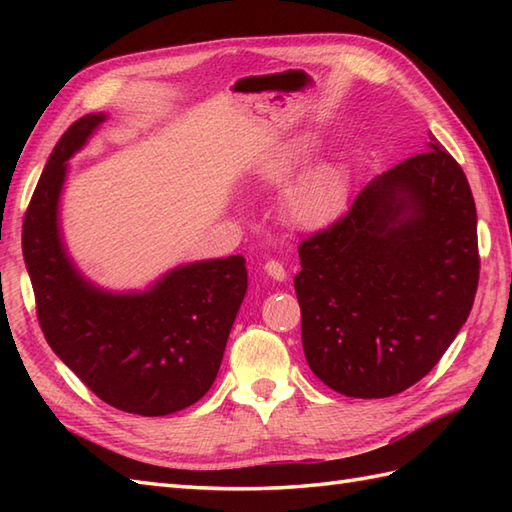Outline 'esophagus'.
<instances>
[{
    "instance_id": "obj_1",
    "label": "esophagus",
    "mask_w": 512,
    "mask_h": 512,
    "mask_svg": "<svg viewBox=\"0 0 512 512\" xmlns=\"http://www.w3.org/2000/svg\"><path fill=\"white\" fill-rule=\"evenodd\" d=\"M264 273L268 277L277 279V281H284L286 279V266L281 264V262H277V259H268V262L264 264Z\"/></svg>"
}]
</instances>
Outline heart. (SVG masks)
<instances>
[{
  "instance_id": "heart-1",
  "label": "heart",
  "mask_w": 512,
  "mask_h": 512,
  "mask_svg": "<svg viewBox=\"0 0 512 512\" xmlns=\"http://www.w3.org/2000/svg\"><path fill=\"white\" fill-rule=\"evenodd\" d=\"M314 149L308 140H292L264 167L268 182H286L299 167L312 158ZM347 204V178L339 165H321L299 178L284 195L286 220L303 228L317 231L332 224Z\"/></svg>"
}]
</instances>
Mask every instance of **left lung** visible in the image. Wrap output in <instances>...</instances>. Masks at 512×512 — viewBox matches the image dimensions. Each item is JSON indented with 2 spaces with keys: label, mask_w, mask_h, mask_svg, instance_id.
Listing matches in <instances>:
<instances>
[{
  "label": "left lung",
  "mask_w": 512,
  "mask_h": 512,
  "mask_svg": "<svg viewBox=\"0 0 512 512\" xmlns=\"http://www.w3.org/2000/svg\"><path fill=\"white\" fill-rule=\"evenodd\" d=\"M358 191L299 246L295 290L308 365L352 398L427 376L469 319L480 281L475 200L436 138Z\"/></svg>",
  "instance_id": "obj_1"
}]
</instances>
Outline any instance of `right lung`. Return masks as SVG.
Wrapping results in <instances>:
<instances>
[{
	"instance_id": "1",
	"label": "right lung",
	"mask_w": 512,
	"mask_h": 512,
	"mask_svg": "<svg viewBox=\"0 0 512 512\" xmlns=\"http://www.w3.org/2000/svg\"><path fill=\"white\" fill-rule=\"evenodd\" d=\"M103 118H79L54 145L24 215L21 248L54 354L114 409L167 416L211 389L246 295V259L182 266L143 295H107L76 273L59 239L57 204L65 160Z\"/></svg>"
}]
</instances>
